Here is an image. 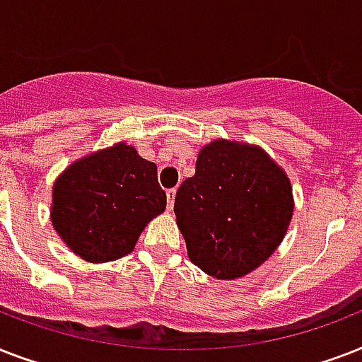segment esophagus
I'll use <instances>...</instances> for the list:
<instances>
[{
    "mask_svg": "<svg viewBox=\"0 0 362 362\" xmlns=\"http://www.w3.org/2000/svg\"><path fill=\"white\" fill-rule=\"evenodd\" d=\"M175 197H176V187H170V189H167V201H169V209H173V204H175Z\"/></svg>",
    "mask_w": 362,
    "mask_h": 362,
    "instance_id": "esophagus-1",
    "label": "esophagus"
}]
</instances>
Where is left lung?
<instances>
[{
  "label": "left lung",
  "mask_w": 362,
  "mask_h": 362,
  "mask_svg": "<svg viewBox=\"0 0 362 362\" xmlns=\"http://www.w3.org/2000/svg\"><path fill=\"white\" fill-rule=\"evenodd\" d=\"M175 214L192 263L235 280L280 246L293 216L291 184L261 148L214 141L178 187Z\"/></svg>",
  "instance_id": "obj_1"
}]
</instances>
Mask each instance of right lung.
Returning <instances> with one entry per match:
<instances>
[{"label": "right lung", "instance_id": "obj_1", "mask_svg": "<svg viewBox=\"0 0 362 362\" xmlns=\"http://www.w3.org/2000/svg\"><path fill=\"white\" fill-rule=\"evenodd\" d=\"M167 206L158 167L120 142L75 161L52 192V226L65 244L92 263L115 261Z\"/></svg>", "mask_w": 362, "mask_h": 362}]
</instances>
